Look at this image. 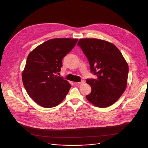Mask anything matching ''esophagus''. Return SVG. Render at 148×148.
<instances>
[{
  "label": "esophagus",
  "instance_id": "obj_1",
  "mask_svg": "<svg viewBox=\"0 0 148 148\" xmlns=\"http://www.w3.org/2000/svg\"><path fill=\"white\" fill-rule=\"evenodd\" d=\"M84 83H85V81H81V82H75V84H78L79 85H82V84H83Z\"/></svg>",
  "mask_w": 148,
  "mask_h": 148
}]
</instances>
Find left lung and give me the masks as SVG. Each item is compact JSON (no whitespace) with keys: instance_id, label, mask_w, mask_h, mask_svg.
I'll return each mask as SVG.
<instances>
[{"instance_id":"obj_1","label":"left lung","mask_w":148,"mask_h":148,"mask_svg":"<svg viewBox=\"0 0 148 148\" xmlns=\"http://www.w3.org/2000/svg\"><path fill=\"white\" fill-rule=\"evenodd\" d=\"M77 45L89 61L91 72L97 76L95 79L86 80L92 90L87 99L99 108L110 106L126 88L128 63L119 49L107 41L81 38Z\"/></svg>"}]
</instances>
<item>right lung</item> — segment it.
<instances>
[{
    "label": "right lung",
    "mask_w": 148,
    "mask_h": 148,
    "mask_svg": "<svg viewBox=\"0 0 148 148\" xmlns=\"http://www.w3.org/2000/svg\"><path fill=\"white\" fill-rule=\"evenodd\" d=\"M77 38H53L36 47L27 58L22 73L24 87L34 102L44 108L60 104L68 94L70 84L57 75L62 60L74 47Z\"/></svg>",
    "instance_id": "right-lung-1"
}]
</instances>
